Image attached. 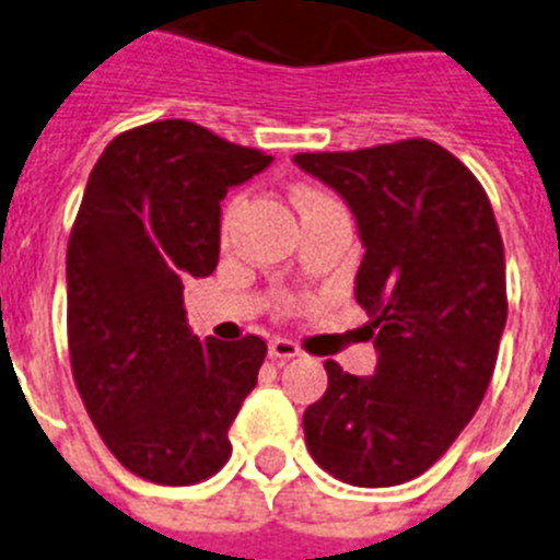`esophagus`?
I'll return each mask as SVG.
<instances>
[{
	"mask_svg": "<svg viewBox=\"0 0 560 560\" xmlns=\"http://www.w3.org/2000/svg\"><path fill=\"white\" fill-rule=\"evenodd\" d=\"M301 349L295 347L293 340L287 338H273L270 340V358L273 361H290V358H299Z\"/></svg>",
	"mask_w": 560,
	"mask_h": 560,
	"instance_id": "34e87169",
	"label": "esophagus"
}]
</instances>
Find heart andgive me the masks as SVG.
I'll list each match as a JSON object with an SVG mask.
<instances>
[{
    "mask_svg": "<svg viewBox=\"0 0 560 560\" xmlns=\"http://www.w3.org/2000/svg\"><path fill=\"white\" fill-rule=\"evenodd\" d=\"M295 202H299L301 211H313V208H327V206H340L338 199L329 197L327 191H318V188H301V191L295 194ZM231 208L225 211V228H228V222H231Z\"/></svg>",
    "mask_w": 560,
    "mask_h": 560,
    "instance_id": "obj_1",
    "label": "heart"
}]
</instances>
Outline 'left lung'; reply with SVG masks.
<instances>
[{"mask_svg":"<svg viewBox=\"0 0 560 560\" xmlns=\"http://www.w3.org/2000/svg\"><path fill=\"white\" fill-rule=\"evenodd\" d=\"M293 160L358 220L354 299L377 349L372 377L324 363L327 392L304 411L307 448L354 488L402 485L454 445L490 386L508 320L502 233L482 183L434 140Z\"/></svg>","mask_w":560,"mask_h":560,"instance_id":"left-lung-1","label":"left lung"}]
</instances>
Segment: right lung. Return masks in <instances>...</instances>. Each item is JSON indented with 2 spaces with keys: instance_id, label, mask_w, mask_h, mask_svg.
Listing matches in <instances>:
<instances>
[{
  "instance_id": "right-lung-1",
  "label": "right lung",
  "mask_w": 560,
  "mask_h": 560,
  "mask_svg": "<svg viewBox=\"0 0 560 560\" xmlns=\"http://www.w3.org/2000/svg\"><path fill=\"white\" fill-rule=\"evenodd\" d=\"M270 160L174 118L120 132L86 179L67 245L72 377L106 448L145 482L197 485L231 456L267 343L191 335L183 281L213 273L222 197Z\"/></svg>"
}]
</instances>
